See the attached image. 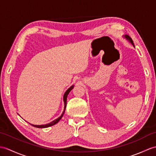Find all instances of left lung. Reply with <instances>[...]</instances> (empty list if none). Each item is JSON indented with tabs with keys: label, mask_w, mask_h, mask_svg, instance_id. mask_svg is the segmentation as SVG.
Wrapping results in <instances>:
<instances>
[{
	"label": "left lung",
	"mask_w": 156,
	"mask_h": 156,
	"mask_svg": "<svg viewBox=\"0 0 156 156\" xmlns=\"http://www.w3.org/2000/svg\"><path fill=\"white\" fill-rule=\"evenodd\" d=\"M124 37L126 39V40H127V41H129V42H130V43H131V44L133 46H134L135 47V46H134V44H133V41H132V38H130L129 37V36L128 35H125V36H124Z\"/></svg>",
	"instance_id": "1"
}]
</instances>
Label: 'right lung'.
Segmentation results:
<instances>
[{
	"label": "right lung",
	"mask_w": 156,
	"mask_h": 156,
	"mask_svg": "<svg viewBox=\"0 0 156 156\" xmlns=\"http://www.w3.org/2000/svg\"><path fill=\"white\" fill-rule=\"evenodd\" d=\"M74 85H72V86H71L69 88H68L66 92H65V93H64V96H63V100H64V111H63V112H62V114H61V115L60 117H58V118L57 119H54V120H53L52 122H50V123H48V124H43V125H34V124H31V125H32L34 126V127H36V128H48V127H50V126H54V125H55L56 124H57L58 122L60 120V119L62 118V116H63V115H64V112H65V109H66V103H67V97H68V94L70 93V92L71 91V90L73 89V88H74Z\"/></svg>",
	"instance_id": "obj_1"
}]
</instances>
